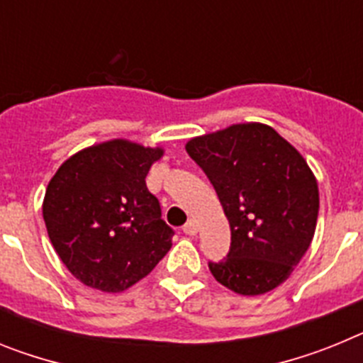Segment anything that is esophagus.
Wrapping results in <instances>:
<instances>
[{"mask_svg":"<svg viewBox=\"0 0 363 363\" xmlns=\"http://www.w3.org/2000/svg\"><path fill=\"white\" fill-rule=\"evenodd\" d=\"M184 233L187 234V236H194V234L198 233L196 221H194V220H189L187 223H185V225H184Z\"/></svg>","mask_w":363,"mask_h":363,"instance_id":"obj_1","label":"esophagus"}]
</instances>
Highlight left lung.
Masks as SVG:
<instances>
[{"label": "left lung", "instance_id": "left-lung-1", "mask_svg": "<svg viewBox=\"0 0 363 363\" xmlns=\"http://www.w3.org/2000/svg\"><path fill=\"white\" fill-rule=\"evenodd\" d=\"M191 156L211 179L230 225L216 281L243 296L277 289L313 242L320 194L300 152L264 123H236L192 138Z\"/></svg>", "mask_w": 363, "mask_h": 363}]
</instances>
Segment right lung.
I'll use <instances>...</instances> for the list:
<instances>
[{
    "label": "right lung",
    "instance_id": "right-lung-1",
    "mask_svg": "<svg viewBox=\"0 0 363 363\" xmlns=\"http://www.w3.org/2000/svg\"><path fill=\"white\" fill-rule=\"evenodd\" d=\"M162 156V147L111 140L72 154L47 185L43 220L50 243L86 287L121 293L171 249L174 230L145 184Z\"/></svg>",
    "mask_w": 363,
    "mask_h": 363
}]
</instances>
